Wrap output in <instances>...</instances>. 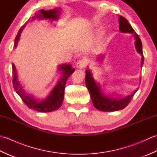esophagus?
<instances>
[{"label": "esophagus", "instance_id": "1", "mask_svg": "<svg viewBox=\"0 0 157 157\" xmlns=\"http://www.w3.org/2000/svg\"><path fill=\"white\" fill-rule=\"evenodd\" d=\"M86 65V61L84 59L79 60L78 63H77V64H76L77 67L79 68V69L84 68Z\"/></svg>", "mask_w": 157, "mask_h": 157}]
</instances>
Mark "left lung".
<instances>
[{
  "label": "left lung",
  "instance_id": "left-lung-1",
  "mask_svg": "<svg viewBox=\"0 0 157 157\" xmlns=\"http://www.w3.org/2000/svg\"><path fill=\"white\" fill-rule=\"evenodd\" d=\"M119 31L122 33H129L134 35L135 38V47L140 55L142 56L141 67H142L144 64V55L142 52V44L140 38H139L138 34H136L134 29L132 28L131 25L125 17L122 16H119ZM104 58V55H101L98 57V60H102ZM86 78L85 83L90 95L92 99L93 105L96 109L99 111L105 112H111L119 111L123 109L131 101L132 98L134 97L136 92L138 91V88L135 90L131 94L125 96L124 97H113L112 96H108L104 94L102 88L99 83H97L93 78L92 73L90 70L87 69L86 70ZM141 80V78H140Z\"/></svg>",
  "mask_w": 157,
  "mask_h": 157
}]
</instances>
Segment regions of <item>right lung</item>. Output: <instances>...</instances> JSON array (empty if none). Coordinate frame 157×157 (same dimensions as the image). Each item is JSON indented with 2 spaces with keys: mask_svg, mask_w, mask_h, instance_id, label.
Instances as JSON below:
<instances>
[{
  "mask_svg": "<svg viewBox=\"0 0 157 157\" xmlns=\"http://www.w3.org/2000/svg\"><path fill=\"white\" fill-rule=\"evenodd\" d=\"M61 12V9H54L48 11L40 10L36 14L32 17V20L34 21L36 19H51V21H56L59 19V17ZM29 21V20H28ZM28 22V21H27ZM27 22L25 23L21 29H19L17 35L16 36L15 39L14 48H15L18 44L20 36L23 28L25 27ZM13 68V84L15 90L23 102L27 105L29 109L35 110L41 113H48L54 111L58 109L62 105V103L64 98L65 94V86L66 82L67 80L69 77L74 72L75 69L72 67V66L69 64H61L59 65L58 71L61 73V77L56 84L55 88L52 90L48 96L44 99H36L34 96L29 94H28L23 88L21 84H20L17 76V72L15 68V65L12 63Z\"/></svg>",
  "mask_w": 157,
  "mask_h": 157,
  "instance_id": "add662e5",
  "label": "right lung"
}]
</instances>
